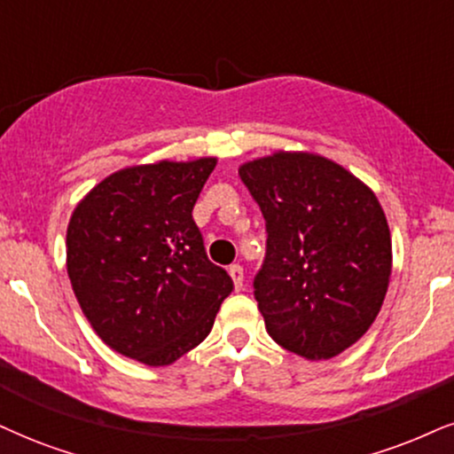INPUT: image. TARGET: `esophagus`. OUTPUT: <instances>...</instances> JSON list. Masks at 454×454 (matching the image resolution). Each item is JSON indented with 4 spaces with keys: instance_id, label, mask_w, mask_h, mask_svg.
I'll return each instance as SVG.
<instances>
[{
    "instance_id": "esophagus-1",
    "label": "esophagus",
    "mask_w": 454,
    "mask_h": 454,
    "mask_svg": "<svg viewBox=\"0 0 454 454\" xmlns=\"http://www.w3.org/2000/svg\"><path fill=\"white\" fill-rule=\"evenodd\" d=\"M229 276H231V279H233V284H236V288L238 290H242V286H244V270H242V265H231L229 267Z\"/></svg>"
}]
</instances>
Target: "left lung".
Segmentation results:
<instances>
[{
    "label": "left lung",
    "instance_id": "obj_1",
    "mask_svg": "<svg viewBox=\"0 0 454 454\" xmlns=\"http://www.w3.org/2000/svg\"><path fill=\"white\" fill-rule=\"evenodd\" d=\"M239 176L267 227L254 299L270 337L305 360H330L377 320L391 276V233L377 195L337 161L276 151Z\"/></svg>",
    "mask_w": 454,
    "mask_h": 454
}]
</instances>
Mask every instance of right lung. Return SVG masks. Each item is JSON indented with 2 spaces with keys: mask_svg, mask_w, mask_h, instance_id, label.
<instances>
[{
  "mask_svg": "<svg viewBox=\"0 0 454 454\" xmlns=\"http://www.w3.org/2000/svg\"><path fill=\"white\" fill-rule=\"evenodd\" d=\"M216 158L161 160L103 178L67 227V273L83 316L117 354L168 366L208 337L231 294L192 210Z\"/></svg>",
  "mask_w": 454,
  "mask_h": 454,
  "instance_id": "obj_1",
  "label": "right lung"
}]
</instances>
